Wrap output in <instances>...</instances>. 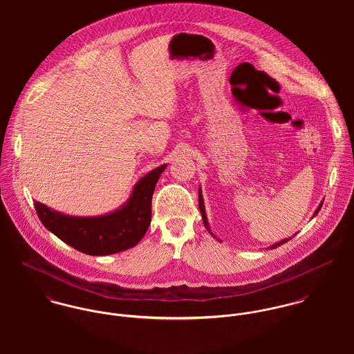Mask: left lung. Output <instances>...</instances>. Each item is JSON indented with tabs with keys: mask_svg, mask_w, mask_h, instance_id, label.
Instances as JSON below:
<instances>
[{
	"mask_svg": "<svg viewBox=\"0 0 354 354\" xmlns=\"http://www.w3.org/2000/svg\"><path fill=\"white\" fill-rule=\"evenodd\" d=\"M322 205H323V201L322 203L319 204V207L316 208V211H315V214H313V216L319 212V209L322 208ZM199 208H201V214H202L203 222H204V226H205V229L209 232V234H212V237H215L214 236V233L211 232V229H209V225H208V219H207V215H205V207H204V201H203V195H202V188H199ZM216 239V237H215ZM290 239H293V236L292 237H289V239H285V240H282V241H279V243H275L274 245H271V247H268V248H271V250H274V248H278L279 245H282V244H285V243H288ZM221 241V240H219Z\"/></svg>",
	"mask_w": 354,
	"mask_h": 354,
	"instance_id": "obj_1",
	"label": "left lung"
}]
</instances>
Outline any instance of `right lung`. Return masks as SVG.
<instances>
[{"mask_svg":"<svg viewBox=\"0 0 354 354\" xmlns=\"http://www.w3.org/2000/svg\"><path fill=\"white\" fill-rule=\"evenodd\" d=\"M162 165L142 177L129 199L98 216H72L35 202L44 226L72 248L93 256H107L135 247L151 223V201L155 185L166 169Z\"/></svg>","mask_w":354,"mask_h":354,"instance_id":"obj_1","label":"right lung"}]
</instances>
